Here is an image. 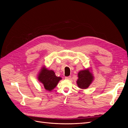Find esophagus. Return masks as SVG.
<instances>
[{
  "mask_svg": "<svg viewBox=\"0 0 128 128\" xmlns=\"http://www.w3.org/2000/svg\"><path fill=\"white\" fill-rule=\"evenodd\" d=\"M71 78V76H67L65 77V79L66 80H70Z\"/></svg>",
  "mask_w": 128,
  "mask_h": 128,
  "instance_id": "esophagus-1",
  "label": "esophagus"
}]
</instances>
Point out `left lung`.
Listing matches in <instances>:
<instances>
[{
    "label": "left lung",
    "mask_w": 128,
    "mask_h": 128,
    "mask_svg": "<svg viewBox=\"0 0 128 128\" xmlns=\"http://www.w3.org/2000/svg\"><path fill=\"white\" fill-rule=\"evenodd\" d=\"M78 80L76 82L77 84L80 88L82 89L87 88L90 86L94 78L89 69L80 70L78 73Z\"/></svg>",
    "instance_id": "obj_1"
}]
</instances>
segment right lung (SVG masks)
Here are the masks:
<instances>
[{"instance_id":"1","label":"right lung","mask_w":128,"mask_h":128,"mask_svg":"<svg viewBox=\"0 0 128 128\" xmlns=\"http://www.w3.org/2000/svg\"><path fill=\"white\" fill-rule=\"evenodd\" d=\"M61 79V77L56 75L54 71L48 70L44 66L42 68L38 75V80L43 84L46 90L49 91L54 88Z\"/></svg>"}]
</instances>
